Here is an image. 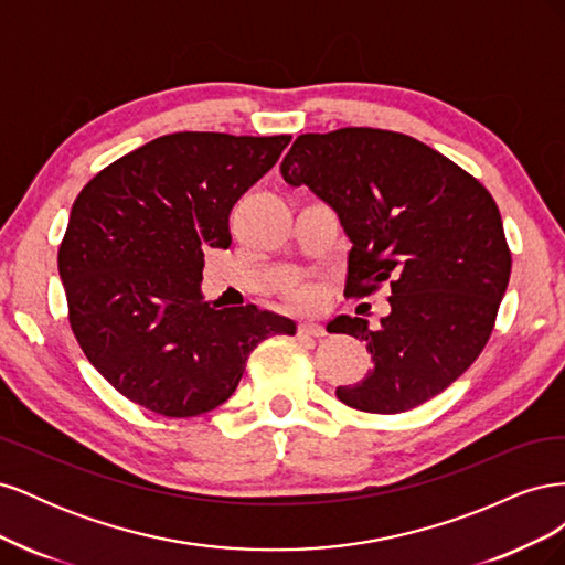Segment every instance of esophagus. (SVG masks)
<instances>
[{
	"instance_id": "esophagus-1",
	"label": "esophagus",
	"mask_w": 565,
	"mask_h": 565,
	"mask_svg": "<svg viewBox=\"0 0 565 565\" xmlns=\"http://www.w3.org/2000/svg\"><path fill=\"white\" fill-rule=\"evenodd\" d=\"M299 334H303V337H324V328L318 322L303 320V322H299Z\"/></svg>"
}]
</instances>
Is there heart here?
Segmentation results:
<instances>
[{
    "mask_svg": "<svg viewBox=\"0 0 565 565\" xmlns=\"http://www.w3.org/2000/svg\"><path fill=\"white\" fill-rule=\"evenodd\" d=\"M295 299H297V303H301V306H311V303H316L318 295H316L313 287H301V289H297Z\"/></svg>",
    "mask_w": 565,
    "mask_h": 565,
    "instance_id": "obj_1",
    "label": "heart"
}]
</instances>
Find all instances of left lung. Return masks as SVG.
I'll return each mask as SVG.
<instances>
[{
    "instance_id": "left-lung-1",
    "label": "left lung",
    "mask_w": 565,
    "mask_h": 565,
    "mask_svg": "<svg viewBox=\"0 0 565 565\" xmlns=\"http://www.w3.org/2000/svg\"><path fill=\"white\" fill-rule=\"evenodd\" d=\"M280 172L328 202L349 235L344 295L391 289L377 330L334 320L372 353V370L337 398L396 415L446 391L488 344L509 285L511 252L486 185L413 136L370 127L301 134Z\"/></svg>"
}]
</instances>
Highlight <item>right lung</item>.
I'll use <instances>...</instances> for the list:
<instances>
[{
	"label": "right lung",
	"instance_id": "right-lung-1",
	"mask_svg": "<svg viewBox=\"0 0 565 565\" xmlns=\"http://www.w3.org/2000/svg\"><path fill=\"white\" fill-rule=\"evenodd\" d=\"M292 136L167 134L98 172L58 247L67 318L89 363L131 403L195 417L226 403L249 353L297 324L200 292L204 249L231 247L233 204Z\"/></svg>",
	"mask_w": 565,
	"mask_h": 565
}]
</instances>
